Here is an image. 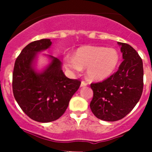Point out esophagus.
<instances>
[{
	"instance_id": "34e87169",
	"label": "esophagus",
	"mask_w": 152,
	"mask_h": 152,
	"mask_svg": "<svg viewBox=\"0 0 152 152\" xmlns=\"http://www.w3.org/2000/svg\"><path fill=\"white\" fill-rule=\"evenodd\" d=\"M87 83L85 82V81H82L81 82V87H85V86H87Z\"/></svg>"
}]
</instances>
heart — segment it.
<instances>
[{"label": "heart", "mask_w": 152, "mask_h": 152, "mask_svg": "<svg viewBox=\"0 0 152 152\" xmlns=\"http://www.w3.org/2000/svg\"><path fill=\"white\" fill-rule=\"evenodd\" d=\"M119 61L120 55L116 49L88 45L78 48L73 57L65 56L64 64L72 72L87 68L86 74L90 80L102 81L114 73Z\"/></svg>", "instance_id": "b5f03b06"}]
</instances>
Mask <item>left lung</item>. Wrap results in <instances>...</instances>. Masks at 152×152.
I'll return each mask as SVG.
<instances>
[{"label":"left lung","mask_w":152,"mask_h":152,"mask_svg":"<svg viewBox=\"0 0 152 152\" xmlns=\"http://www.w3.org/2000/svg\"><path fill=\"white\" fill-rule=\"evenodd\" d=\"M118 44L124 59L118 70L102 82L90 84L93 91L90 109L96 118L106 121H116L129 114L143 89L142 59L131 45Z\"/></svg>","instance_id":"left-lung-1"}]
</instances>
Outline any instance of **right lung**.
I'll list each match as a JSON object with an SVG mask.
<instances>
[{
    "instance_id": "1",
    "label": "right lung",
    "mask_w": 152,
    "mask_h": 152,
    "mask_svg": "<svg viewBox=\"0 0 152 152\" xmlns=\"http://www.w3.org/2000/svg\"><path fill=\"white\" fill-rule=\"evenodd\" d=\"M49 39L34 41L24 48L15 60L12 74V90L23 111L32 120L48 123L65 113L72 96L81 85L79 79L65 76L61 62L53 56L42 73L32 67L37 53L48 48Z\"/></svg>"
}]
</instances>
